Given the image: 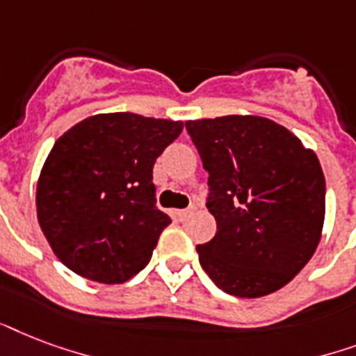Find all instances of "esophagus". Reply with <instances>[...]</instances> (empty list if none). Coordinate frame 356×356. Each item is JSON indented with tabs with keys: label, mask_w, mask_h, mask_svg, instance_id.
<instances>
[{
	"label": "esophagus",
	"mask_w": 356,
	"mask_h": 356,
	"mask_svg": "<svg viewBox=\"0 0 356 356\" xmlns=\"http://www.w3.org/2000/svg\"><path fill=\"white\" fill-rule=\"evenodd\" d=\"M193 213V208H187V209H176V219L178 221H186L187 217Z\"/></svg>",
	"instance_id": "obj_1"
}]
</instances>
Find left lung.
<instances>
[{"label":"left lung","instance_id":"1","mask_svg":"<svg viewBox=\"0 0 356 356\" xmlns=\"http://www.w3.org/2000/svg\"><path fill=\"white\" fill-rule=\"evenodd\" d=\"M186 129L208 170L206 206L217 221L213 239L197 245L200 266L230 296L252 299L280 290L319 243V159L269 118H202Z\"/></svg>","mask_w":356,"mask_h":356}]
</instances>
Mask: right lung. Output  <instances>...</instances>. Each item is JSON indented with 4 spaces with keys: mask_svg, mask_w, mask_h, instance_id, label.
<instances>
[{
    "mask_svg": "<svg viewBox=\"0 0 356 356\" xmlns=\"http://www.w3.org/2000/svg\"><path fill=\"white\" fill-rule=\"evenodd\" d=\"M184 122L134 113L81 120L55 140L37 187V216L55 256L79 277L122 284L148 266L170 217L152 169Z\"/></svg>",
    "mask_w": 356,
    "mask_h": 356,
    "instance_id": "obj_1",
    "label": "right lung"
}]
</instances>
